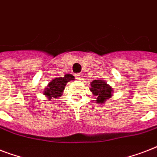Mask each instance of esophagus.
<instances>
[{
  "instance_id": "esophagus-1",
  "label": "esophagus",
  "mask_w": 157,
  "mask_h": 157,
  "mask_svg": "<svg viewBox=\"0 0 157 157\" xmlns=\"http://www.w3.org/2000/svg\"><path fill=\"white\" fill-rule=\"evenodd\" d=\"M75 77H76V79L79 80V81H81V80H83V75H82L81 73L76 74V75H75Z\"/></svg>"
}]
</instances>
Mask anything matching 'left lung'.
<instances>
[{"label":"left lung","instance_id":"obj_1","mask_svg":"<svg viewBox=\"0 0 157 157\" xmlns=\"http://www.w3.org/2000/svg\"><path fill=\"white\" fill-rule=\"evenodd\" d=\"M90 90L94 96L96 101L99 103H103L107 99L112 97V87L107 85L105 81L101 80H94L90 83Z\"/></svg>","mask_w":157,"mask_h":157}]
</instances>
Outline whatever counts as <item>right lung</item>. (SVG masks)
<instances>
[{"label":"right lung","instance_id":"1","mask_svg":"<svg viewBox=\"0 0 157 157\" xmlns=\"http://www.w3.org/2000/svg\"><path fill=\"white\" fill-rule=\"evenodd\" d=\"M74 76L71 74H66L63 77L54 79L51 81L45 88L44 94L48 97V98H58L60 97L63 94L67 83L69 81H73Z\"/></svg>","mask_w":157,"mask_h":157}]
</instances>
